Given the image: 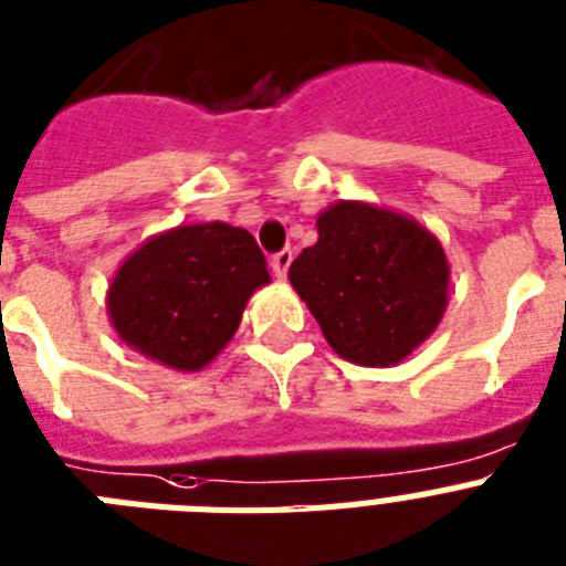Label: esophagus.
Here are the masks:
<instances>
[{"mask_svg":"<svg viewBox=\"0 0 566 566\" xmlns=\"http://www.w3.org/2000/svg\"><path fill=\"white\" fill-rule=\"evenodd\" d=\"M293 261V253L291 250H282V253H275L273 259H270V270H273V275L282 282L284 275H287V268H291Z\"/></svg>","mask_w":566,"mask_h":566,"instance_id":"1","label":"esophagus"}]
</instances>
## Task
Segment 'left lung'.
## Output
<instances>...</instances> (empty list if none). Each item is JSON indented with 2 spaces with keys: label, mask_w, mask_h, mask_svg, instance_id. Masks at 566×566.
Listing matches in <instances>:
<instances>
[{
  "label": "left lung",
  "mask_w": 566,
  "mask_h": 566,
  "mask_svg": "<svg viewBox=\"0 0 566 566\" xmlns=\"http://www.w3.org/2000/svg\"><path fill=\"white\" fill-rule=\"evenodd\" d=\"M319 241L287 270L327 345L354 365L391 368L429 339L449 305V259L406 212L336 201L316 218Z\"/></svg>",
  "instance_id": "1"
}]
</instances>
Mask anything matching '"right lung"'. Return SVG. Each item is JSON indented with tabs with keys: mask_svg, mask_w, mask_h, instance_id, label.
<instances>
[{
	"mask_svg": "<svg viewBox=\"0 0 566 566\" xmlns=\"http://www.w3.org/2000/svg\"><path fill=\"white\" fill-rule=\"evenodd\" d=\"M264 284L268 261L250 232L224 221L180 224L126 255L108 284V322L146 359L195 374L227 348Z\"/></svg>",
	"mask_w": 566,
	"mask_h": 566,
	"instance_id": "1",
	"label": "right lung"
}]
</instances>
